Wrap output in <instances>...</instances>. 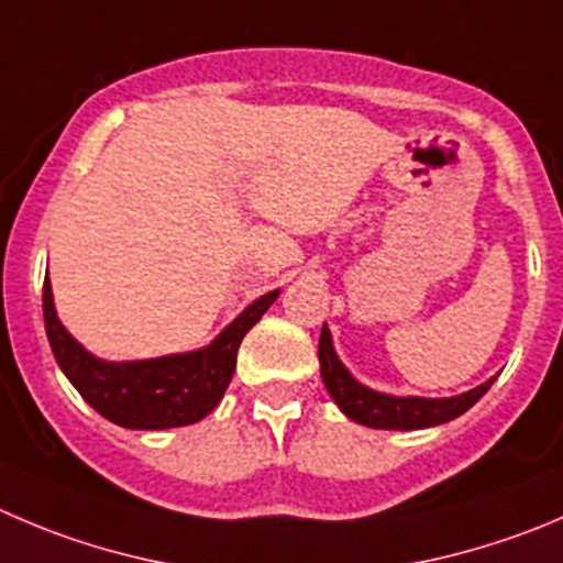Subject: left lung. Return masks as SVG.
Instances as JSON below:
<instances>
[{"mask_svg": "<svg viewBox=\"0 0 563 563\" xmlns=\"http://www.w3.org/2000/svg\"><path fill=\"white\" fill-rule=\"evenodd\" d=\"M320 378L325 389L340 406L345 417L367 428H387V431H417V428L442 426V422L456 420L459 415L478 404L486 395V389L495 384V378L478 384L475 389H467L453 398H417V395H387L378 389L365 387L362 382L351 376L342 358L336 356L334 342H331L329 325L323 323L320 331Z\"/></svg>", "mask_w": 563, "mask_h": 563, "instance_id": "8db88e82", "label": "left lung"}]
</instances>
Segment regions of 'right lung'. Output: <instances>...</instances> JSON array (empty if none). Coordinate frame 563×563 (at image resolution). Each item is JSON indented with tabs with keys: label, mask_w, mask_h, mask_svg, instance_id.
<instances>
[{
	"label": "right lung",
	"mask_w": 563,
	"mask_h": 563,
	"mask_svg": "<svg viewBox=\"0 0 563 563\" xmlns=\"http://www.w3.org/2000/svg\"><path fill=\"white\" fill-rule=\"evenodd\" d=\"M278 292L271 290L249 303L210 345L135 362H107L74 340L57 318L49 276L44 278V323L60 371L101 417L121 428L163 431L205 420L221 404L234 376L240 342Z\"/></svg>",
	"instance_id": "add662e5"
}]
</instances>
